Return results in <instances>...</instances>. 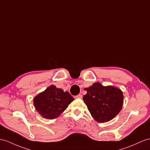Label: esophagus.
Masks as SVG:
<instances>
[{
  "mask_svg": "<svg viewBox=\"0 0 150 150\" xmlns=\"http://www.w3.org/2000/svg\"><path fill=\"white\" fill-rule=\"evenodd\" d=\"M82 97H83V96L81 94H79V95H78V96H75L76 98H82Z\"/></svg>",
  "mask_w": 150,
  "mask_h": 150,
  "instance_id": "esophagus-1",
  "label": "esophagus"
}]
</instances>
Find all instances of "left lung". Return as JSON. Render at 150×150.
<instances>
[{
    "instance_id": "obj_1",
    "label": "left lung",
    "mask_w": 150,
    "mask_h": 150,
    "mask_svg": "<svg viewBox=\"0 0 150 150\" xmlns=\"http://www.w3.org/2000/svg\"><path fill=\"white\" fill-rule=\"evenodd\" d=\"M84 90L87 92L83 98L84 103L97 122H107L121 111L123 96L117 88L104 86L97 82Z\"/></svg>"
}]
</instances>
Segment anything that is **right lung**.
<instances>
[{
    "instance_id": "right-lung-1",
    "label": "right lung",
    "mask_w": 150,
    "mask_h": 150,
    "mask_svg": "<svg viewBox=\"0 0 150 150\" xmlns=\"http://www.w3.org/2000/svg\"><path fill=\"white\" fill-rule=\"evenodd\" d=\"M74 100L68 92L51 85L40 93L34 99L36 110L44 118L54 119L57 118Z\"/></svg>"
}]
</instances>
